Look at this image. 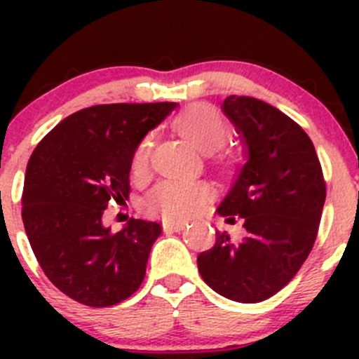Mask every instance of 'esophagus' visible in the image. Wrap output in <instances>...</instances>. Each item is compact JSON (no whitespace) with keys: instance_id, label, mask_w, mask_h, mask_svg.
<instances>
[{"instance_id":"1","label":"esophagus","mask_w":359,"mask_h":359,"mask_svg":"<svg viewBox=\"0 0 359 359\" xmlns=\"http://www.w3.org/2000/svg\"><path fill=\"white\" fill-rule=\"evenodd\" d=\"M187 226L186 220H173V222H163L165 231H182Z\"/></svg>"}]
</instances>
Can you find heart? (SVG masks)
I'll return each mask as SVG.
<instances>
[{
    "mask_svg": "<svg viewBox=\"0 0 359 359\" xmlns=\"http://www.w3.org/2000/svg\"><path fill=\"white\" fill-rule=\"evenodd\" d=\"M177 130L201 153H213L226 142L227 125L219 111L210 106L189 107L175 121ZM153 140L146 137L132 156V173L144 177L149 170ZM208 187L198 180H163L146 198V210L163 219H187L206 205Z\"/></svg>",
    "mask_w": 359,
    "mask_h": 359,
    "instance_id": "obj_1",
    "label": "heart"
}]
</instances>
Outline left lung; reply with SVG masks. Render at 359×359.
Segmentation results:
<instances>
[{"instance_id": "left-lung-1", "label": "left lung", "mask_w": 359, "mask_h": 359, "mask_svg": "<svg viewBox=\"0 0 359 359\" xmlns=\"http://www.w3.org/2000/svg\"><path fill=\"white\" fill-rule=\"evenodd\" d=\"M222 112L243 142L238 168L217 213L245 220L247 236L233 243L217 233L198 255L206 285L236 302L255 304L280 292L309 255L323 212L320 159L307 133L276 107L252 97L229 95Z\"/></svg>"}]
</instances>
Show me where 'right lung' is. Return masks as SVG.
<instances>
[{
    "instance_id": "obj_1",
    "label": "right lung",
    "mask_w": 359,
    "mask_h": 359,
    "mask_svg": "<svg viewBox=\"0 0 359 359\" xmlns=\"http://www.w3.org/2000/svg\"><path fill=\"white\" fill-rule=\"evenodd\" d=\"M177 102L104 104L67 116L43 137L27 163L22 220L48 280L90 307H107L139 290L158 222L130 219L112 233L109 201L128 200L132 156Z\"/></svg>"
}]
</instances>
